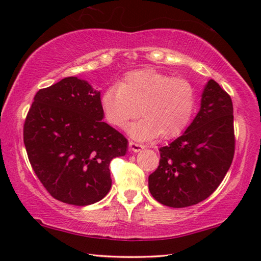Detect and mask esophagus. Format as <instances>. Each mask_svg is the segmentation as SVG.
Masks as SVG:
<instances>
[{
  "label": "esophagus",
  "mask_w": 261,
  "mask_h": 261,
  "mask_svg": "<svg viewBox=\"0 0 261 261\" xmlns=\"http://www.w3.org/2000/svg\"><path fill=\"white\" fill-rule=\"evenodd\" d=\"M129 148H130V151L135 152V153H138V152L141 151V149L144 148V146H143V145H140V144L134 143V141H130V143H129Z\"/></svg>",
  "instance_id": "obj_1"
}]
</instances>
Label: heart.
I'll list each match as a JSON object with an SVG mask.
<instances>
[{"label":"heart","instance_id":"b5f03b06","mask_svg":"<svg viewBox=\"0 0 261 261\" xmlns=\"http://www.w3.org/2000/svg\"><path fill=\"white\" fill-rule=\"evenodd\" d=\"M105 120L115 127L141 116L129 127L136 140H153L161 136H179L191 121L196 108V92L187 79L174 78L153 69L131 71L120 86H110L101 95ZM140 113H138V109Z\"/></svg>","mask_w":261,"mask_h":261}]
</instances>
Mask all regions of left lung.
I'll list each match as a JSON object with an SVG mask.
<instances>
[{
    "mask_svg": "<svg viewBox=\"0 0 261 261\" xmlns=\"http://www.w3.org/2000/svg\"><path fill=\"white\" fill-rule=\"evenodd\" d=\"M231 98L210 79L200 109L182 136L161 147L158 169L148 176L149 192L174 208L196 205L213 193L235 153Z\"/></svg>",
    "mask_w": 261,
    "mask_h": 261,
    "instance_id": "1",
    "label": "left lung"
}]
</instances>
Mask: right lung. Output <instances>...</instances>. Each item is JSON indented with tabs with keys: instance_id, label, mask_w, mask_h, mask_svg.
Masks as SVG:
<instances>
[{
	"instance_id": "add662e5",
	"label": "right lung",
	"mask_w": 261,
	"mask_h": 261,
	"mask_svg": "<svg viewBox=\"0 0 261 261\" xmlns=\"http://www.w3.org/2000/svg\"><path fill=\"white\" fill-rule=\"evenodd\" d=\"M100 91L77 77L39 90L24 123V144L35 175L51 197L87 206L112 188L109 165L127 140L102 121Z\"/></svg>"
}]
</instances>
